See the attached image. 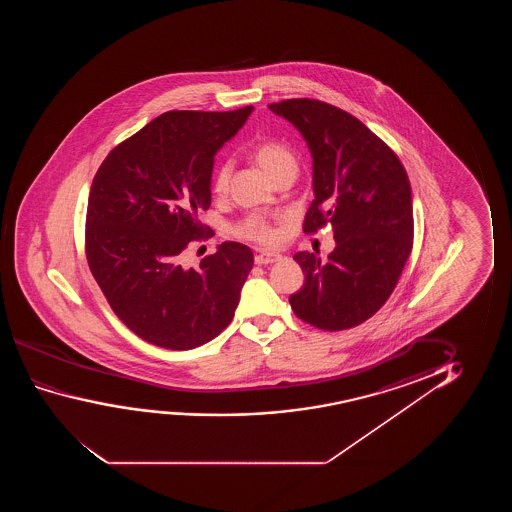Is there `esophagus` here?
Returning a JSON list of instances; mask_svg holds the SVG:
<instances>
[{"label":"esophagus","instance_id":"obj_1","mask_svg":"<svg viewBox=\"0 0 512 512\" xmlns=\"http://www.w3.org/2000/svg\"><path fill=\"white\" fill-rule=\"evenodd\" d=\"M281 259L283 257H281L280 253L262 252L255 255V264L267 266V264H274V262H278Z\"/></svg>","mask_w":512,"mask_h":512}]
</instances>
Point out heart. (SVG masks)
Listing matches in <instances>:
<instances>
[{
	"label": "heart",
	"instance_id": "b5f03b06",
	"mask_svg": "<svg viewBox=\"0 0 512 512\" xmlns=\"http://www.w3.org/2000/svg\"><path fill=\"white\" fill-rule=\"evenodd\" d=\"M253 161L259 164V168L266 173L271 180L281 173L287 171H297V155L294 150L288 147L287 143L278 140H260L253 145L252 150ZM232 175V162L225 161L218 166L215 178H213V192L215 194H225L229 189V180ZM234 234L241 239L255 241L260 245H276L280 243L281 227L280 225L267 222L266 218L259 215H250L245 220H241L234 227Z\"/></svg>",
	"mask_w": 512,
	"mask_h": 512
}]
</instances>
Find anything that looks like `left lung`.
I'll return each mask as SVG.
<instances>
[{
  "instance_id": "1",
  "label": "left lung",
  "mask_w": 512,
  "mask_h": 512,
  "mask_svg": "<svg viewBox=\"0 0 512 512\" xmlns=\"http://www.w3.org/2000/svg\"><path fill=\"white\" fill-rule=\"evenodd\" d=\"M269 108L297 127L313 155L315 199L304 232L330 225L336 239L327 262L295 253L304 287L290 295V306L316 329L357 327L388 301L413 250L406 169L385 141L337 106L299 98Z\"/></svg>"
}]
</instances>
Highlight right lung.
Here are the masks:
<instances>
[{"label": "right lung", "instance_id": "1", "mask_svg": "<svg viewBox=\"0 0 512 512\" xmlns=\"http://www.w3.org/2000/svg\"><path fill=\"white\" fill-rule=\"evenodd\" d=\"M253 106L166 112L113 148L92 180L85 255L126 327L166 350H192L231 323L253 267L248 246L225 241L197 267L183 250L211 236L197 213L211 204L215 154Z\"/></svg>", "mask_w": 512, "mask_h": 512}]
</instances>
